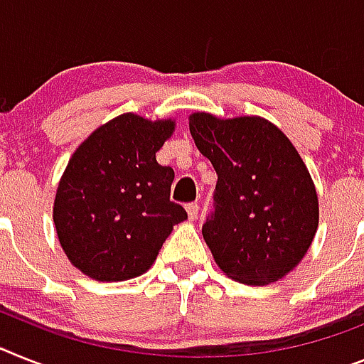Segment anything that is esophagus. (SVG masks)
<instances>
[{
	"mask_svg": "<svg viewBox=\"0 0 364 364\" xmlns=\"http://www.w3.org/2000/svg\"><path fill=\"white\" fill-rule=\"evenodd\" d=\"M198 210H200V205H198L196 201H191L187 205V213H188V218L191 220H196L198 216Z\"/></svg>",
	"mask_w": 364,
	"mask_h": 364,
	"instance_id": "34e87169",
	"label": "esophagus"
}]
</instances>
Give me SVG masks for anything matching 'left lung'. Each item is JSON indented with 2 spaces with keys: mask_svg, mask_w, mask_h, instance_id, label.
Returning <instances> with one entry per match:
<instances>
[{
  "mask_svg": "<svg viewBox=\"0 0 364 364\" xmlns=\"http://www.w3.org/2000/svg\"><path fill=\"white\" fill-rule=\"evenodd\" d=\"M191 133L218 181L201 228L218 267L246 285L289 274L318 228V198L304 161L276 125L257 116H191Z\"/></svg>",
  "mask_w": 364,
  "mask_h": 364,
  "instance_id": "left-lung-1",
  "label": "left lung"
}]
</instances>
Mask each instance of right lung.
Wrapping results in <instances>:
<instances>
[{
  "label": "right lung",
  "mask_w": 364,
  "mask_h": 364,
  "mask_svg": "<svg viewBox=\"0 0 364 364\" xmlns=\"http://www.w3.org/2000/svg\"><path fill=\"white\" fill-rule=\"evenodd\" d=\"M173 122L120 114L75 149L60 177L53 220L73 267L97 281L144 274L187 218L170 200L173 170L157 163Z\"/></svg>",
  "instance_id": "obj_1"
}]
</instances>
